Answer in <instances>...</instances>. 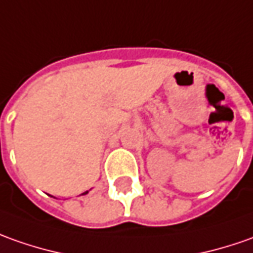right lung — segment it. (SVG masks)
<instances>
[{
    "mask_svg": "<svg viewBox=\"0 0 253 253\" xmlns=\"http://www.w3.org/2000/svg\"><path fill=\"white\" fill-rule=\"evenodd\" d=\"M84 194H87V192H84Z\"/></svg>",
    "mask_w": 253,
    "mask_h": 253,
    "instance_id": "add662e5",
    "label": "right lung"
}]
</instances>
